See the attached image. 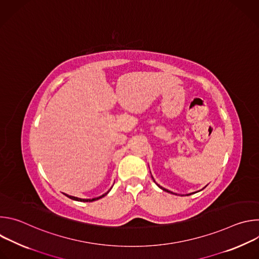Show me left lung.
I'll list each match as a JSON object with an SVG mask.
<instances>
[{
    "mask_svg": "<svg viewBox=\"0 0 259 259\" xmlns=\"http://www.w3.org/2000/svg\"><path fill=\"white\" fill-rule=\"evenodd\" d=\"M152 177H153V176H152ZM153 179H154V178H153ZM154 181H155V180H154ZM158 187H159V188H160V189H162V190H163V191H165V192H167V193H172V192H170V191H168V190H166V189H164V188H162V187H161V186H159V184H158ZM172 194H173V193H172ZM174 195H176V194H174ZM190 195H191V194H190Z\"/></svg>",
    "mask_w": 259,
    "mask_h": 259,
    "instance_id": "1",
    "label": "left lung"
}]
</instances>
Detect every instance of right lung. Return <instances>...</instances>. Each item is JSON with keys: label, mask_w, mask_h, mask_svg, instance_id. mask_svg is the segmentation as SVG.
Returning a JSON list of instances; mask_svg holds the SVG:
<instances>
[{"label": "right lung", "mask_w": 259, "mask_h": 259, "mask_svg": "<svg viewBox=\"0 0 259 259\" xmlns=\"http://www.w3.org/2000/svg\"><path fill=\"white\" fill-rule=\"evenodd\" d=\"M110 191V190H109ZM108 191V192H109ZM108 192L107 193H105V194H103L102 196H100V197H98V198H94V199H80V198H77V197H72V196H68V195H65V196H67L69 199H71V200H75V201H80V202H93V201H96V200H98V199H101V198H103L104 196H106L107 194H108Z\"/></svg>", "instance_id": "add662e5"}]
</instances>
